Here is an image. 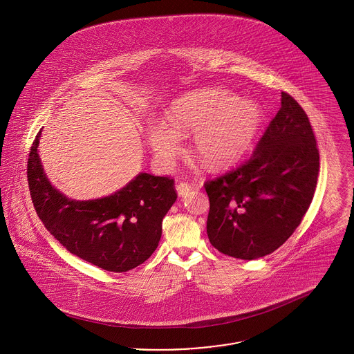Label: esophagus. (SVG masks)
Masks as SVG:
<instances>
[{"instance_id": "34e87169", "label": "esophagus", "mask_w": 354, "mask_h": 354, "mask_svg": "<svg viewBox=\"0 0 354 354\" xmlns=\"http://www.w3.org/2000/svg\"><path fill=\"white\" fill-rule=\"evenodd\" d=\"M192 188H194V187L189 185V183H187V182H180V183L176 185V191H178V194H179V196H182V198L187 196Z\"/></svg>"}]
</instances>
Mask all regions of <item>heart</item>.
Segmentation results:
<instances>
[{
  "mask_svg": "<svg viewBox=\"0 0 354 354\" xmlns=\"http://www.w3.org/2000/svg\"><path fill=\"white\" fill-rule=\"evenodd\" d=\"M261 123V110L219 88L199 90L175 102L169 122H153L147 138L156 156L169 163L182 149V134L194 133V151L209 167H227L248 151Z\"/></svg>",
  "mask_w": 354,
  "mask_h": 354,
  "instance_id": "b5f03b06",
  "label": "heart"
}]
</instances>
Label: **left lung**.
Here are the masks:
<instances>
[{
	"label": "left lung",
	"mask_w": 354,
	"mask_h": 354,
	"mask_svg": "<svg viewBox=\"0 0 354 354\" xmlns=\"http://www.w3.org/2000/svg\"><path fill=\"white\" fill-rule=\"evenodd\" d=\"M320 153L303 107L281 93V107L250 159L204 188L207 235L219 252L253 260L276 251L300 225L317 185Z\"/></svg>",
	"instance_id": "1"
}]
</instances>
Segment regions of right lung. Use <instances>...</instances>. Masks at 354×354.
I'll return each mask as SVG.
<instances>
[{
  "label": "right lung",
  "instance_id": "obj_1",
  "mask_svg": "<svg viewBox=\"0 0 354 354\" xmlns=\"http://www.w3.org/2000/svg\"><path fill=\"white\" fill-rule=\"evenodd\" d=\"M41 131L28 158V183L35 212L68 252L109 272H127L156 250L162 220L176 201L174 179L142 172L115 194L77 202L57 191L37 152Z\"/></svg>",
  "mask_w": 354,
  "mask_h": 354
}]
</instances>
